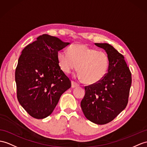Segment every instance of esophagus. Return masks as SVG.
I'll use <instances>...</instances> for the list:
<instances>
[{
	"instance_id": "1",
	"label": "esophagus",
	"mask_w": 147,
	"mask_h": 147,
	"mask_svg": "<svg viewBox=\"0 0 147 147\" xmlns=\"http://www.w3.org/2000/svg\"><path fill=\"white\" fill-rule=\"evenodd\" d=\"M79 85L78 84H77L76 82H75L74 81H71V88H76V87H78Z\"/></svg>"
}]
</instances>
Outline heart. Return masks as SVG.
<instances>
[{
  "label": "heart",
  "instance_id": "1",
  "mask_svg": "<svg viewBox=\"0 0 147 147\" xmlns=\"http://www.w3.org/2000/svg\"><path fill=\"white\" fill-rule=\"evenodd\" d=\"M57 60L60 69L66 74L70 73L77 66L78 78L88 85H95L102 81L109 67V58L106 53L85 44L71 45L68 52L59 51Z\"/></svg>",
  "mask_w": 147,
  "mask_h": 147
}]
</instances>
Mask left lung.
<instances>
[{"label": "left lung", "mask_w": 147, "mask_h": 147, "mask_svg": "<svg viewBox=\"0 0 147 147\" xmlns=\"http://www.w3.org/2000/svg\"><path fill=\"white\" fill-rule=\"evenodd\" d=\"M104 49L109 58L106 76L95 85L85 87L81 101L84 115L92 122L104 125L112 121L126 108L131 84V74L124 57L111 45L95 43Z\"/></svg>", "instance_id": "left-lung-1"}]
</instances>
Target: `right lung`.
Listing matches in <instances>:
<instances>
[{
	"instance_id": "right-lung-1",
	"label": "right lung",
	"mask_w": 147,
	"mask_h": 147,
	"mask_svg": "<svg viewBox=\"0 0 147 147\" xmlns=\"http://www.w3.org/2000/svg\"><path fill=\"white\" fill-rule=\"evenodd\" d=\"M47 34L38 37L22 51L16 69L18 101L30 116H49L71 82L60 69L57 53L69 45Z\"/></svg>"
}]
</instances>
